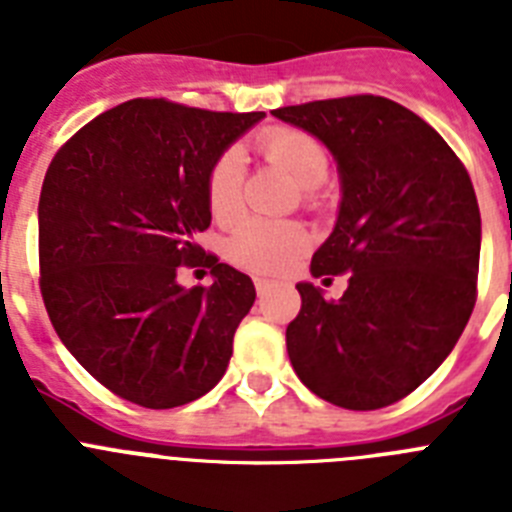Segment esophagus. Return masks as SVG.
<instances>
[{
  "mask_svg": "<svg viewBox=\"0 0 512 512\" xmlns=\"http://www.w3.org/2000/svg\"><path fill=\"white\" fill-rule=\"evenodd\" d=\"M253 287H256V292H259V295H266V289L271 287V282L269 279H253Z\"/></svg>",
  "mask_w": 512,
  "mask_h": 512,
  "instance_id": "34e87169",
  "label": "esophagus"
}]
</instances>
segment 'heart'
Listing matches in <instances>:
<instances>
[{"label": "heart", "instance_id": "1", "mask_svg": "<svg viewBox=\"0 0 512 512\" xmlns=\"http://www.w3.org/2000/svg\"><path fill=\"white\" fill-rule=\"evenodd\" d=\"M256 151L266 164L284 171L300 184L302 205L320 210L325 205L323 179L330 158L315 135L289 125L266 128L256 138ZM243 158L235 148L217 156L207 176V205L217 223H233L243 210ZM310 246V233L295 220H246L228 238L225 256L230 264L253 274H279L289 269Z\"/></svg>", "mask_w": 512, "mask_h": 512}]
</instances>
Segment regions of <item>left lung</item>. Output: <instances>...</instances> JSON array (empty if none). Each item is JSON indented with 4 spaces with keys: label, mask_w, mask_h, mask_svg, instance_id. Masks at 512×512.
I'll return each instance as SVG.
<instances>
[{
    "label": "left lung",
    "mask_w": 512,
    "mask_h": 512,
    "mask_svg": "<svg viewBox=\"0 0 512 512\" xmlns=\"http://www.w3.org/2000/svg\"><path fill=\"white\" fill-rule=\"evenodd\" d=\"M271 115L323 140L343 187L338 223L310 271L348 274V289L325 300L297 284L289 361L307 390L338 408H387L436 372L477 302L472 179L449 143L392 99L354 94Z\"/></svg>",
    "instance_id": "1"
}]
</instances>
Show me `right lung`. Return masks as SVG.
<instances>
[{"instance_id": "right-lung-1", "label": "right lung", "mask_w": 512, "mask_h": 512, "mask_svg": "<svg viewBox=\"0 0 512 512\" xmlns=\"http://www.w3.org/2000/svg\"><path fill=\"white\" fill-rule=\"evenodd\" d=\"M261 117L130 99L71 135L45 171V310L74 359L122 400L179 408L228 369L256 289L194 238L212 220V164ZM179 265H207L216 279L184 290Z\"/></svg>"}]
</instances>
